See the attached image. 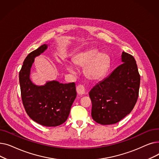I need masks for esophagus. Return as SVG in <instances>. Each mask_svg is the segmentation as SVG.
Returning a JSON list of instances; mask_svg holds the SVG:
<instances>
[{
    "mask_svg": "<svg viewBox=\"0 0 159 159\" xmlns=\"http://www.w3.org/2000/svg\"><path fill=\"white\" fill-rule=\"evenodd\" d=\"M77 92L79 95H84L86 93V89L83 86L79 85L77 86Z\"/></svg>",
    "mask_w": 159,
    "mask_h": 159,
    "instance_id": "obj_1",
    "label": "esophagus"
}]
</instances>
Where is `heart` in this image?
<instances>
[{"label": "heart", "instance_id": "1", "mask_svg": "<svg viewBox=\"0 0 159 159\" xmlns=\"http://www.w3.org/2000/svg\"><path fill=\"white\" fill-rule=\"evenodd\" d=\"M74 64L84 68V73L88 79L93 81L102 79L107 71L110 58L104 53H98L97 49H91L79 53L73 60ZM70 72H75L71 65L67 66Z\"/></svg>", "mask_w": 159, "mask_h": 159}]
</instances>
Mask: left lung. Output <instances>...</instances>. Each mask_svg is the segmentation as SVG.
<instances>
[{"mask_svg": "<svg viewBox=\"0 0 159 159\" xmlns=\"http://www.w3.org/2000/svg\"><path fill=\"white\" fill-rule=\"evenodd\" d=\"M120 64L91 89V116L97 123H117L130 113L139 97L140 77L134 57L122 52Z\"/></svg>", "mask_w": 159, "mask_h": 159, "instance_id": "8db88e82", "label": "left lung"}]
</instances>
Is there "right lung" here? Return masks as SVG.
<instances>
[{
    "mask_svg": "<svg viewBox=\"0 0 159 159\" xmlns=\"http://www.w3.org/2000/svg\"><path fill=\"white\" fill-rule=\"evenodd\" d=\"M48 46L42 45L25 58L19 72V83L22 103L30 117L44 126L55 127L68 119L77 91L75 82L62 84L52 80L38 86L31 80L35 58L44 53Z\"/></svg>",
    "mask_w": 159,
    "mask_h": 159,
    "instance_id": "1",
    "label": "right lung"
}]
</instances>
